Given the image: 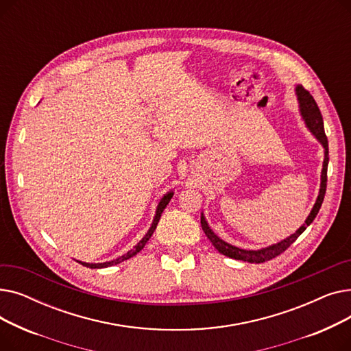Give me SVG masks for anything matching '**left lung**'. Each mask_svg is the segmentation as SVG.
Masks as SVG:
<instances>
[{"mask_svg":"<svg viewBox=\"0 0 351 351\" xmlns=\"http://www.w3.org/2000/svg\"><path fill=\"white\" fill-rule=\"evenodd\" d=\"M296 94H298V99H299V106H300V112L302 117L307 125V128L310 129V132L316 136V139L323 145L324 147V160H323V169H322V182H320V191H319V196L316 199V204L313 206L310 215L307 216L306 222L303 223V226H300L296 233L290 234L289 237H286L285 241L267 246L265 249H259V250H245L241 247L232 246L229 243H226L222 239L217 237L213 230L209 228L206 219L202 213L200 216V225L202 229H204L205 234L208 236L209 241L212 242V245L219 250V253H222L228 257H232V259L236 261H243V262H249V263H263L267 261H271L273 257L279 256L280 253H283L296 239L307 229V226L315 220V217L317 216L323 199L326 195V186H327V165H328V142H327V136L324 134V126H323V117L320 114V109L316 104V101L313 99V97L310 95V92L306 90L302 85L296 86Z\"/></svg>","mask_w":351,"mask_h":351,"instance_id":"left-lung-1","label":"left lung"}]
</instances>
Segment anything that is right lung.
Returning a JSON list of instances; mask_svg holds the SVG:
<instances>
[{
    "label": "right lung",
    "mask_w": 351,
    "mask_h": 351,
    "mask_svg": "<svg viewBox=\"0 0 351 351\" xmlns=\"http://www.w3.org/2000/svg\"><path fill=\"white\" fill-rule=\"evenodd\" d=\"M172 196H173V192H168L166 193L162 199H160V202H159V205H158V208H156V215H155V217H154V222H152V225H151V228H149V230H147V233L142 237V241L134 247V249H131L129 250L126 254H123V256H121V257H118V259H115V261H110V262H105V263H85V262H80L82 266H85V267H89V269H102V267H109V266H114V265H118V263H122L123 261H128V259H131L132 256H135L136 253H139L142 249H143V246L147 243V241H149L151 239V236L154 234V232H155V229H156V226H158V222H159V219H160V215H162V212H163V209L166 208V205L169 204V200L172 199Z\"/></svg>",
    "instance_id": "obj_1"
}]
</instances>
